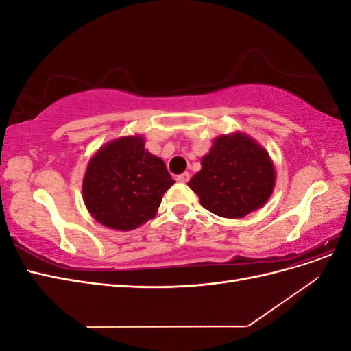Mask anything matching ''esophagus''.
Here are the masks:
<instances>
[{
  "mask_svg": "<svg viewBox=\"0 0 351 351\" xmlns=\"http://www.w3.org/2000/svg\"><path fill=\"white\" fill-rule=\"evenodd\" d=\"M177 180L180 183H187L189 180H190V174L189 173H183V174H180L178 177H177Z\"/></svg>",
  "mask_w": 351,
  "mask_h": 351,
  "instance_id": "obj_1",
  "label": "esophagus"
}]
</instances>
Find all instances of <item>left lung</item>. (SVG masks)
I'll return each instance as SVG.
<instances>
[{
  "instance_id": "1",
  "label": "left lung",
  "mask_w": 351,
  "mask_h": 351,
  "mask_svg": "<svg viewBox=\"0 0 351 351\" xmlns=\"http://www.w3.org/2000/svg\"><path fill=\"white\" fill-rule=\"evenodd\" d=\"M274 186L269 154L243 133L217 137L202 158V169L189 182L200 205L222 218H243L262 208Z\"/></svg>"
}]
</instances>
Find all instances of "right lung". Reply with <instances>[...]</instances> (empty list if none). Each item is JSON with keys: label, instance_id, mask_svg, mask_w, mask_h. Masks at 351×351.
<instances>
[{"label": "right lung", "instance_id": "add662e5", "mask_svg": "<svg viewBox=\"0 0 351 351\" xmlns=\"http://www.w3.org/2000/svg\"><path fill=\"white\" fill-rule=\"evenodd\" d=\"M176 182L161 158L145 149L142 136H124L95 154L83 177V200L99 224L129 231L156 215Z\"/></svg>", "mask_w": 351, "mask_h": 351}]
</instances>
